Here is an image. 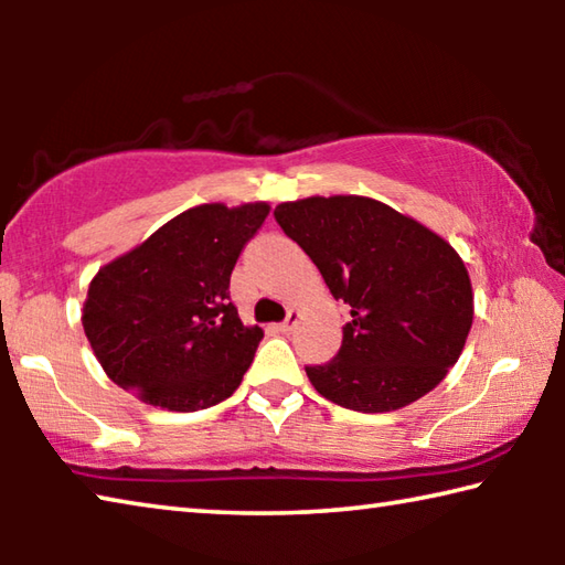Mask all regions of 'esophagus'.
Listing matches in <instances>:
<instances>
[{
    "label": "esophagus",
    "mask_w": 565,
    "mask_h": 565,
    "mask_svg": "<svg viewBox=\"0 0 565 565\" xmlns=\"http://www.w3.org/2000/svg\"><path fill=\"white\" fill-rule=\"evenodd\" d=\"M299 319H301V313L291 309L289 313H286V319L279 323V329H281L284 333H289V331L296 329V323H299Z\"/></svg>",
    "instance_id": "obj_1"
}]
</instances>
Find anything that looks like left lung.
Here are the masks:
<instances>
[{
  "label": "left lung",
  "mask_w": 565,
  "mask_h": 565,
  "mask_svg": "<svg viewBox=\"0 0 565 565\" xmlns=\"http://www.w3.org/2000/svg\"><path fill=\"white\" fill-rule=\"evenodd\" d=\"M274 218L351 309L337 356L306 366L323 398L384 414L441 384L473 323L471 279L451 244L366 196L286 202Z\"/></svg>",
  "instance_id": "1"
}]
</instances>
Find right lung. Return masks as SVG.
Listing matches in <instances>:
<instances>
[{
  "label": "right lung",
  "instance_id": "add662e5",
  "mask_svg": "<svg viewBox=\"0 0 565 565\" xmlns=\"http://www.w3.org/2000/svg\"><path fill=\"white\" fill-rule=\"evenodd\" d=\"M266 216L269 204L189 209L99 269L82 323L114 384L169 411L234 394L264 331L238 319L228 281Z\"/></svg>",
  "mask_w": 565,
  "mask_h": 565
}]
</instances>
